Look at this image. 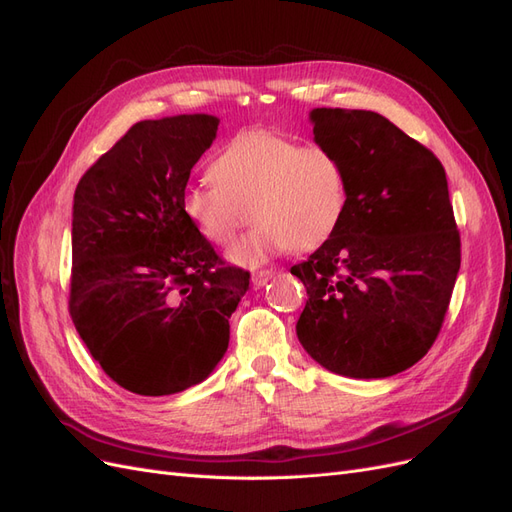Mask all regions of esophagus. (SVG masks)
<instances>
[{"mask_svg": "<svg viewBox=\"0 0 512 512\" xmlns=\"http://www.w3.org/2000/svg\"><path fill=\"white\" fill-rule=\"evenodd\" d=\"M273 277H275V271H273V269H262V271H256V273L252 275V284H254L256 288H262L269 280H273Z\"/></svg>", "mask_w": 512, "mask_h": 512, "instance_id": "esophagus-1", "label": "esophagus"}]
</instances>
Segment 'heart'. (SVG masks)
<instances>
[{"instance_id": "1", "label": "heart", "mask_w": 512, "mask_h": 512, "mask_svg": "<svg viewBox=\"0 0 512 512\" xmlns=\"http://www.w3.org/2000/svg\"><path fill=\"white\" fill-rule=\"evenodd\" d=\"M211 179L190 185L183 211L213 245H228L239 267H258L284 250H312L327 241L348 205L344 164L333 151L267 130L237 134L215 156Z\"/></svg>"}]
</instances>
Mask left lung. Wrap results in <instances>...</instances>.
<instances>
[{
  "mask_svg": "<svg viewBox=\"0 0 512 512\" xmlns=\"http://www.w3.org/2000/svg\"><path fill=\"white\" fill-rule=\"evenodd\" d=\"M318 147L344 164L337 230L290 269L307 290L305 352L348 378H389L436 342L461 265L446 173L433 153L374 111L314 108Z\"/></svg>",
  "mask_w": 512,
  "mask_h": 512,
  "instance_id": "8db88e82",
  "label": "left lung"
}]
</instances>
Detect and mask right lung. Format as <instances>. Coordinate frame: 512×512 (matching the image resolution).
<instances>
[{
  "label": "right lung",
  "instance_id": "right-lung-1",
  "mask_svg": "<svg viewBox=\"0 0 512 512\" xmlns=\"http://www.w3.org/2000/svg\"><path fill=\"white\" fill-rule=\"evenodd\" d=\"M220 119L138 121L81 177L72 205L70 316L119 386L162 397L209 378L250 273L224 265L183 211Z\"/></svg>",
  "mask_w": 512,
  "mask_h": 512
}]
</instances>
